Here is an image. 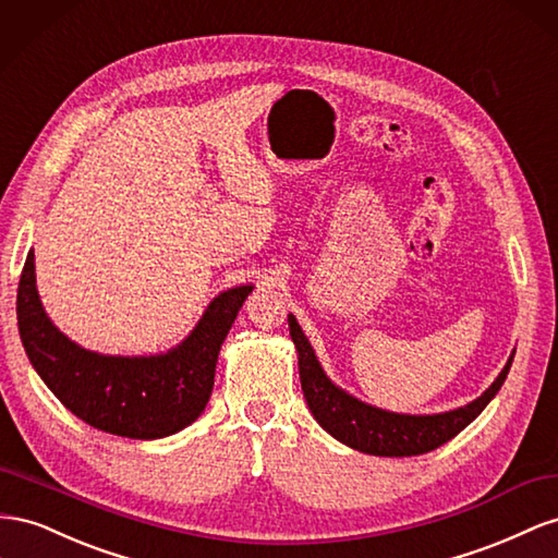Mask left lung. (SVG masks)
Segmentation results:
<instances>
[{"label":"left lung","instance_id":"obj_1","mask_svg":"<svg viewBox=\"0 0 558 558\" xmlns=\"http://www.w3.org/2000/svg\"><path fill=\"white\" fill-rule=\"evenodd\" d=\"M290 337L296 345L299 357V378L301 390H304L306 404L313 413V418L320 423L323 429L339 439L345 447L369 453V456H386V458H404V456H421L435 451L441 444L453 439L460 429H465L486 404L498 395L505 378L509 374L514 360V350L509 355L507 364L498 378L465 407H458L441 413H395L378 409L357 400L325 374L323 364L317 362L315 350L306 339L304 329L299 327L296 317L290 313Z\"/></svg>","mask_w":558,"mask_h":558}]
</instances>
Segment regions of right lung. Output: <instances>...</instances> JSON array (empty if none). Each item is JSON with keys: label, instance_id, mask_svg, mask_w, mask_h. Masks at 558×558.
<instances>
[{"label": "right lung", "instance_id": "add662e5", "mask_svg": "<svg viewBox=\"0 0 558 558\" xmlns=\"http://www.w3.org/2000/svg\"><path fill=\"white\" fill-rule=\"evenodd\" d=\"M252 290L219 292L189 337L166 353L102 355L68 339L46 315L29 250L15 311L32 367L76 418L109 435L161 439L194 423L208 404L221 343Z\"/></svg>", "mask_w": 558, "mask_h": 558}]
</instances>
